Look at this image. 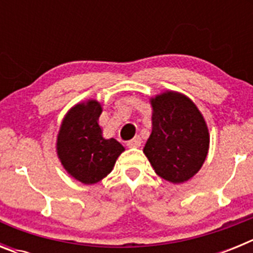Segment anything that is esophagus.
Wrapping results in <instances>:
<instances>
[{
  "label": "esophagus",
  "mask_w": 253,
  "mask_h": 253,
  "mask_svg": "<svg viewBox=\"0 0 253 253\" xmlns=\"http://www.w3.org/2000/svg\"><path fill=\"white\" fill-rule=\"evenodd\" d=\"M140 144H142V139L139 137H134L133 139L126 143L129 148H138V147H140Z\"/></svg>",
  "instance_id": "34e87169"
}]
</instances>
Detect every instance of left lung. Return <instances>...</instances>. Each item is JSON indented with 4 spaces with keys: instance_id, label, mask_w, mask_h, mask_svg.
Instances as JSON below:
<instances>
[{
    "instance_id": "8db88e82",
    "label": "left lung",
    "mask_w": 253,
    "mask_h": 253,
    "mask_svg": "<svg viewBox=\"0 0 253 253\" xmlns=\"http://www.w3.org/2000/svg\"><path fill=\"white\" fill-rule=\"evenodd\" d=\"M152 133L143 152L154 172L172 184L196 175L209 151L204 116L184 93L165 91L149 99Z\"/></svg>"
}]
</instances>
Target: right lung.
I'll return each mask as SVG.
<instances>
[{
	"label": "right lung",
	"instance_id": "right-lung-1",
	"mask_svg": "<svg viewBox=\"0 0 253 253\" xmlns=\"http://www.w3.org/2000/svg\"><path fill=\"white\" fill-rule=\"evenodd\" d=\"M101 113L97 100L78 102L67 111L57 135L55 149L62 166L84 185L97 184L106 177L125 151L116 139L102 137Z\"/></svg>",
	"mask_w": 253,
	"mask_h": 253
}]
</instances>
